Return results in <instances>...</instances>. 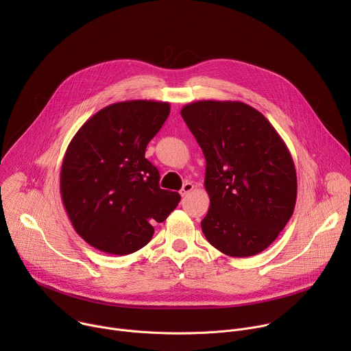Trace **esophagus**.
<instances>
[{
  "instance_id": "34e87169",
  "label": "esophagus",
  "mask_w": 351,
  "mask_h": 351,
  "mask_svg": "<svg viewBox=\"0 0 351 351\" xmlns=\"http://www.w3.org/2000/svg\"><path fill=\"white\" fill-rule=\"evenodd\" d=\"M193 189H194V184H193L191 182H186V183L183 184L182 190H180V194H182L183 197H186V195H187Z\"/></svg>"
}]
</instances>
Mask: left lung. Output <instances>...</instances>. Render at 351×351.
<instances>
[{
	"instance_id": "8db88e82",
	"label": "left lung",
	"mask_w": 351,
	"mask_h": 351,
	"mask_svg": "<svg viewBox=\"0 0 351 351\" xmlns=\"http://www.w3.org/2000/svg\"><path fill=\"white\" fill-rule=\"evenodd\" d=\"M180 115L206 157L207 240L230 257L264 252L295 206V168L285 141L260 111L240 101L203 99Z\"/></svg>"
}]
</instances>
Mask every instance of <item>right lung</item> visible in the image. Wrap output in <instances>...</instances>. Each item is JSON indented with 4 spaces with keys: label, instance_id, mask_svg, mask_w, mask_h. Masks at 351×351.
<instances>
[{
    "label": "right lung",
    "instance_id": "1",
    "mask_svg": "<svg viewBox=\"0 0 351 351\" xmlns=\"http://www.w3.org/2000/svg\"><path fill=\"white\" fill-rule=\"evenodd\" d=\"M169 103L130 99L94 114L71 140L61 168V197L77 232L94 248L132 254L154 234L180 195L160 187L144 154L162 128Z\"/></svg>",
    "mask_w": 351,
    "mask_h": 351
}]
</instances>
